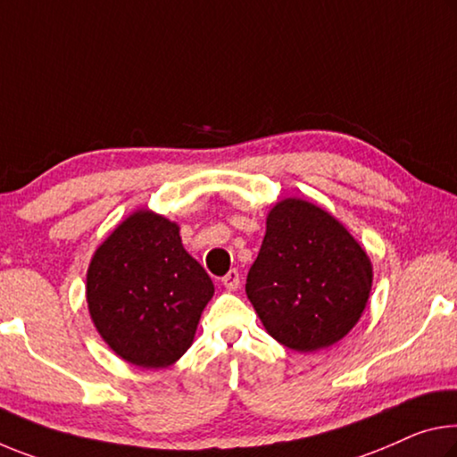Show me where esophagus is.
Returning <instances> with one entry per match:
<instances>
[{
  "label": "esophagus",
  "instance_id": "1",
  "mask_svg": "<svg viewBox=\"0 0 457 457\" xmlns=\"http://www.w3.org/2000/svg\"><path fill=\"white\" fill-rule=\"evenodd\" d=\"M221 285L226 287L228 291H236V288L240 287V272H237L236 268H234V270H229L226 277L221 278Z\"/></svg>",
  "mask_w": 457,
  "mask_h": 457
}]
</instances>
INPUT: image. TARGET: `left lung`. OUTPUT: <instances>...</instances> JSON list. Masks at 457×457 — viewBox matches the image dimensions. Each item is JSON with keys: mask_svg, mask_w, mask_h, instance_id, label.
<instances>
[{"mask_svg": "<svg viewBox=\"0 0 457 457\" xmlns=\"http://www.w3.org/2000/svg\"><path fill=\"white\" fill-rule=\"evenodd\" d=\"M372 277L370 258L342 221L315 203L288 197L266 215L245 295L278 344L309 353L352 331Z\"/></svg>", "mask_w": 457, "mask_h": 457, "instance_id": "left-lung-1", "label": "left lung"}]
</instances>
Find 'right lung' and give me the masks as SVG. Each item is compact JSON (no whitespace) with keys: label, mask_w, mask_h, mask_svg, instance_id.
Instances as JSON below:
<instances>
[{"label":"right lung","mask_w":457,"mask_h":457,"mask_svg":"<svg viewBox=\"0 0 457 457\" xmlns=\"http://www.w3.org/2000/svg\"><path fill=\"white\" fill-rule=\"evenodd\" d=\"M179 223L150 209L128 215L87 268L91 321L115 356L137 368H169L189 350L215 293L183 248Z\"/></svg>","instance_id":"add662e5"}]
</instances>
